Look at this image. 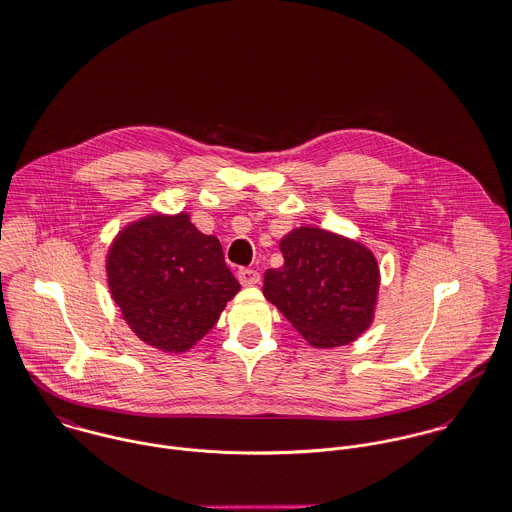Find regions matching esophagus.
Segmentation results:
<instances>
[{
  "label": "esophagus",
  "instance_id": "obj_1",
  "mask_svg": "<svg viewBox=\"0 0 512 512\" xmlns=\"http://www.w3.org/2000/svg\"><path fill=\"white\" fill-rule=\"evenodd\" d=\"M238 280L242 286H254L260 282V274L252 268H240L238 270Z\"/></svg>",
  "mask_w": 512,
  "mask_h": 512
}]
</instances>
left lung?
Here are the masks:
<instances>
[{
  "mask_svg": "<svg viewBox=\"0 0 512 512\" xmlns=\"http://www.w3.org/2000/svg\"><path fill=\"white\" fill-rule=\"evenodd\" d=\"M284 266L264 274V296L314 347L361 336L377 302L379 268L359 242L302 226L282 238Z\"/></svg>",
  "mask_w": 512,
  "mask_h": 512,
  "instance_id": "8db88e82",
  "label": "left lung"
}]
</instances>
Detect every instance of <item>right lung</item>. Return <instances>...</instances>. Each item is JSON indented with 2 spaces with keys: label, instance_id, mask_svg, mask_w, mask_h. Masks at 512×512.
<instances>
[{
  "label": "right lung",
  "instance_id": "obj_1",
  "mask_svg": "<svg viewBox=\"0 0 512 512\" xmlns=\"http://www.w3.org/2000/svg\"><path fill=\"white\" fill-rule=\"evenodd\" d=\"M109 288L129 328L153 347L186 351L240 290L216 236L188 214H153L119 232L107 256Z\"/></svg>",
  "mask_w": 512,
  "mask_h": 512
}]
</instances>
